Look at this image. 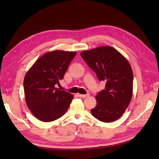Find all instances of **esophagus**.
<instances>
[{
    "label": "esophagus",
    "mask_w": 159,
    "mask_h": 159,
    "mask_svg": "<svg viewBox=\"0 0 159 159\" xmlns=\"http://www.w3.org/2000/svg\"><path fill=\"white\" fill-rule=\"evenodd\" d=\"M89 94H79V97L80 98H85L87 97H88Z\"/></svg>",
    "instance_id": "34e87169"
}]
</instances>
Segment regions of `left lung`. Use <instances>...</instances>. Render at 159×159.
Wrapping results in <instances>:
<instances>
[{
    "mask_svg": "<svg viewBox=\"0 0 159 159\" xmlns=\"http://www.w3.org/2000/svg\"><path fill=\"white\" fill-rule=\"evenodd\" d=\"M87 65L100 81H105V89L96 96L97 106L92 115L105 123L120 118L132 97L133 72L128 60L110 46H102L81 53Z\"/></svg>",
    "mask_w": 159,
    "mask_h": 159,
    "instance_id": "1",
    "label": "left lung"
}]
</instances>
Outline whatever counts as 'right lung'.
<instances>
[{
  "instance_id": "1",
  "label": "right lung",
  "mask_w": 159,
  "mask_h": 159,
  "mask_svg": "<svg viewBox=\"0 0 159 159\" xmlns=\"http://www.w3.org/2000/svg\"><path fill=\"white\" fill-rule=\"evenodd\" d=\"M76 52L56 50L38 59L25 76V102L31 113L43 122L65 115L74 96L55 87L63 79Z\"/></svg>"
}]
</instances>
